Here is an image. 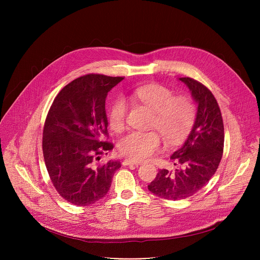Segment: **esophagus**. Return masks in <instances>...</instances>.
<instances>
[{"mask_svg":"<svg viewBox=\"0 0 260 260\" xmlns=\"http://www.w3.org/2000/svg\"><path fill=\"white\" fill-rule=\"evenodd\" d=\"M122 165L123 166H138L140 165V162H137V161H133V160H129V159H125L122 161Z\"/></svg>","mask_w":260,"mask_h":260,"instance_id":"esophagus-1","label":"esophagus"}]
</instances>
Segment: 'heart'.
Here are the masks:
<instances>
[{"label":"heart","mask_w":260,"mask_h":260,"mask_svg":"<svg viewBox=\"0 0 260 260\" xmlns=\"http://www.w3.org/2000/svg\"><path fill=\"white\" fill-rule=\"evenodd\" d=\"M133 96L154 111L152 127L161 134L167 143L180 142L190 131L197 116V108L190 98L174 96V92L169 87L157 83L135 88ZM126 116V102L118 98L111 104L108 111L110 128L115 132L123 131ZM160 149L161 138L155 131L132 132L122 137L118 143L120 154L134 161L149 158Z\"/></svg>","instance_id":"1"}]
</instances>
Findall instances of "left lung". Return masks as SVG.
Segmentation results:
<instances>
[{
  "instance_id": "8db88e82",
  "label": "left lung",
  "mask_w": 260,
  "mask_h": 260,
  "mask_svg": "<svg viewBox=\"0 0 260 260\" xmlns=\"http://www.w3.org/2000/svg\"><path fill=\"white\" fill-rule=\"evenodd\" d=\"M188 86L198 104L192 129L183 146L171 156L175 172L159 170L148 189L157 197L179 201L200 191L218 169L224 147V126L218 103L209 88L189 78H179Z\"/></svg>"
}]
</instances>
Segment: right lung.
I'll list each match as a JSON object with an SVG mask.
<instances>
[{
    "mask_svg": "<svg viewBox=\"0 0 260 260\" xmlns=\"http://www.w3.org/2000/svg\"><path fill=\"white\" fill-rule=\"evenodd\" d=\"M123 77L88 74L66 85L55 96L43 129V155L58 194L75 206L103 199L121 164L100 156L113 149L108 137L105 103L108 92Z\"/></svg>",
    "mask_w": 260,
    "mask_h": 260,
    "instance_id": "add662e5",
    "label": "right lung"
}]
</instances>
